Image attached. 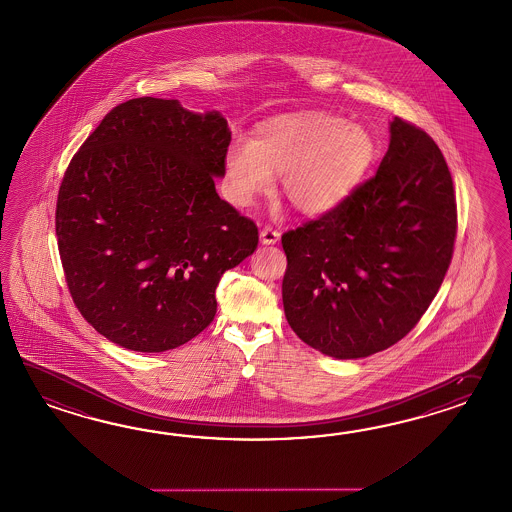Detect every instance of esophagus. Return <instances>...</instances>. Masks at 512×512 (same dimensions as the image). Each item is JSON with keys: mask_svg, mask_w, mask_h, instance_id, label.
I'll list each match as a JSON object with an SVG mask.
<instances>
[{"mask_svg": "<svg viewBox=\"0 0 512 512\" xmlns=\"http://www.w3.org/2000/svg\"><path fill=\"white\" fill-rule=\"evenodd\" d=\"M278 239H280V232H276L271 226L262 228V232H260L262 245H275V243H278Z\"/></svg>", "mask_w": 512, "mask_h": 512, "instance_id": "1", "label": "esophagus"}]
</instances>
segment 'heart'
Returning <instances> with one entry per match:
<instances>
[{"label": "heart", "instance_id": "b5f03b06", "mask_svg": "<svg viewBox=\"0 0 512 512\" xmlns=\"http://www.w3.org/2000/svg\"><path fill=\"white\" fill-rule=\"evenodd\" d=\"M375 159V137L360 124L321 111L282 115L262 124L250 141L228 145L226 198L249 208L282 174V193L295 210L325 215L353 195Z\"/></svg>", "mask_w": 512, "mask_h": 512}]
</instances>
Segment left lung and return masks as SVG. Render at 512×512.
<instances>
[{
	"instance_id": "obj_1",
	"label": "left lung",
	"mask_w": 512,
	"mask_h": 512,
	"mask_svg": "<svg viewBox=\"0 0 512 512\" xmlns=\"http://www.w3.org/2000/svg\"><path fill=\"white\" fill-rule=\"evenodd\" d=\"M455 234L446 159L427 133L395 117L377 174L336 210L282 236L289 327L338 360L392 347L442 286Z\"/></svg>"
}]
</instances>
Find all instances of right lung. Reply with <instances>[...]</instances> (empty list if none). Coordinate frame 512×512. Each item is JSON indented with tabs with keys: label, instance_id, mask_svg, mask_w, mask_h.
Wrapping results in <instances>:
<instances>
[{
	"label": "right lung",
	"instance_id": "right-lung-1",
	"mask_svg": "<svg viewBox=\"0 0 512 512\" xmlns=\"http://www.w3.org/2000/svg\"><path fill=\"white\" fill-rule=\"evenodd\" d=\"M232 132L219 111L133 98L105 115L66 169L55 232L66 284L107 340L171 351L217 312L224 271L258 228L215 191Z\"/></svg>",
	"mask_w": 512,
	"mask_h": 512
}]
</instances>
